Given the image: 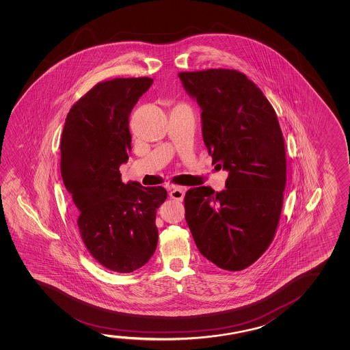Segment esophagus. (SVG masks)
<instances>
[{"mask_svg": "<svg viewBox=\"0 0 350 350\" xmlns=\"http://www.w3.org/2000/svg\"><path fill=\"white\" fill-rule=\"evenodd\" d=\"M184 195H185V188L183 187H171V190H170L171 199L182 201L184 199Z\"/></svg>", "mask_w": 350, "mask_h": 350, "instance_id": "esophagus-1", "label": "esophagus"}]
</instances>
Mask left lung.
<instances>
[{"mask_svg":"<svg viewBox=\"0 0 350 350\" xmlns=\"http://www.w3.org/2000/svg\"><path fill=\"white\" fill-rule=\"evenodd\" d=\"M199 103L212 163L228 172L226 189L198 187L184 198L185 219L207 260L227 271L254 264L273 241L286 188L284 139L275 109L235 69L180 72Z\"/></svg>","mask_w":350,"mask_h":350,"instance_id":"left-lung-1","label":"left lung"}]
</instances>
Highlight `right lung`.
I'll list each match as a JSON object with an SVG mask.
<instances>
[{"label":"right lung","instance_id":"right-lung-1","mask_svg":"<svg viewBox=\"0 0 350 350\" xmlns=\"http://www.w3.org/2000/svg\"><path fill=\"white\" fill-rule=\"evenodd\" d=\"M152 79L101 81L69 109L61 139V174L79 211L78 228L92 258L129 273L149 261L159 241L162 187L124 184L120 166L132 150L129 116Z\"/></svg>","mask_w":350,"mask_h":350}]
</instances>
